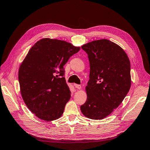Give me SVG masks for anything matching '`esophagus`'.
Listing matches in <instances>:
<instances>
[{"label":"esophagus","mask_w":150,"mask_h":150,"mask_svg":"<svg viewBox=\"0 0 150 150\" xmlns=\"http://www.w3.org/2000/svg\"><path fill=\"white\" fill-rule=\"evenodd\" d=\"M74 87H75L76 88H77V89H80L81 88V85H79V84H74Z\"/></svg>","instance_id":"34e87169"}]
</instances>
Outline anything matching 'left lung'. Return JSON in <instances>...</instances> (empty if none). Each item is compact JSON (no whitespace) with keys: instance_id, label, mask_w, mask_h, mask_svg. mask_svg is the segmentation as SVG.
Instances as JSON below:
<instances>
[{"instance_id":"left-lung-1","label":"left lung","mask_w":150,"mask_h":150,"mask_svg":"<svg viewBox=\"0 0 150 150\" xmlns=\"http://www.w3.org/2000/svg\"><path fill=\"white\" fill-rule=\"evenodd\" d=\"M88 54L90 74L86 87L87 100L81 111L87 117L102 120L119 106L131 87V65L121 47L108 39L81 47Z\"/></svg>"}]
</instances>
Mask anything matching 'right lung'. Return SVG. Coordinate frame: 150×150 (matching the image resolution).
Returning a JSON list of instances; mask_svg holds the SVG:
<instances>
[{"mask_svg":"<svg viewBox=\"0 0 150 150\" xmlns=\"http://www.w3.org/2000/svg\"><path fill=\"white\" fill-rule=\"evenodd\" d=\"M79 50L64 40L49 38L29 50L19 68V82L26 106L39 118L53 121L62 115L71 98L64 66Z\"/></svg>","mask_w":150,"mask_h":150,"instance_id":"add662e5","label":"right lung"}]
</instances>
